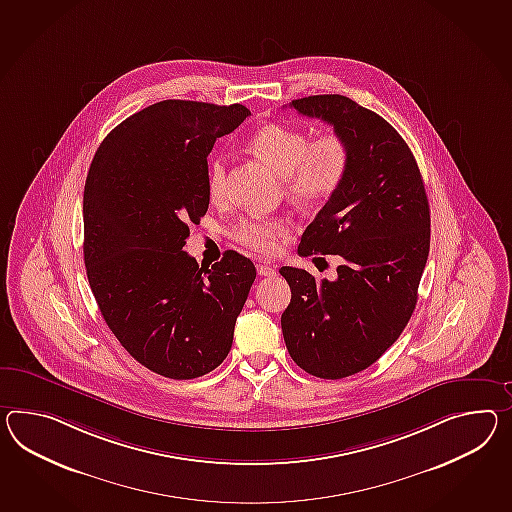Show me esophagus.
<instances>
[{
    "label": "esophagus",
    "mask_w": 512,
    "mask_h": 512,
    "mask_svg": "<svg viewBox=\"0 0 512 512\" xmlns=\"http://www.w3.org/2000/svg\"><path fill=\"white\" fill-rule=\"evenodd\" d=\"M274 266L272 264H257V274L262 275V277H272V275H275Z\"/></svg>",
    "instance_id": "1"
}]
</instances>
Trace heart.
Returning a JSON list of instances; mask_svg holds the SVG:
<instances>
[{
    "mask_svg": "<svg viewBox=\"0 0 512 512\" xmlns=\"http://www.w3.org/2000/svg\"><path fill=\"white\" fill-rule=\"evenodd\" d=\"M250 148L264 163L283 175L288 198L301 205L331 200L348 175V142L337 133L311 138L307 131L287 124H266L250 138ZM227 157L214 155L207 168V192L212 201L224 200L227 192ZM290 229L283 216H248L233 229V237L257 253H272L277 240Z\"/></svg>",
    "mask_w": 512,
    "mask_h": 512,
    "instance_id": "heart-1",
    "label": "heart"
}]
</instances>
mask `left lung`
Masks as SVG:
<instances>
[{
    "instance_id": "8db88e82",
    "label": "left lung",
    "mask_w": 512,
    "mask_h": 512,
    "mask_svg": "<svg viewBox=\"0 0 512 512\" xmlns=\"http://www.w3.org/2000/svg\"><path fill=\"white\" fill-rule=\"evenodd\" d=\"M290 107L333 125L351 155L344 185L298 248L303 257L338 255L337 279L279 270L292 292L281 316L290 357L307 374L342 379L374 364L411 320L429 255V203L414 155L385 118L340 94Z\"/></svg>"
}]
</instances>
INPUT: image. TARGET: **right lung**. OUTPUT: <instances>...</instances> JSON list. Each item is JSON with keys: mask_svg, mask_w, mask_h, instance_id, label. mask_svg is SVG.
<instances>
[{"mask_svg": "<svg viewBox=\"0 0 512 512\" xmlns=\"http://www.w3.org/2000/svg\"><path fill=\"white\" fill-rule=\"evenodd\" d=\"M250 111L164 100L101 142L83 196L85 266L103 320L155 374L194 379L224 362L255 281L237 251L200 266L183 246L209 209L207 155Z\"/></svg>", "mask_w": 512, "mask_h": 512, "instance_id": "1", "label": "right lung"}]
</instances>
